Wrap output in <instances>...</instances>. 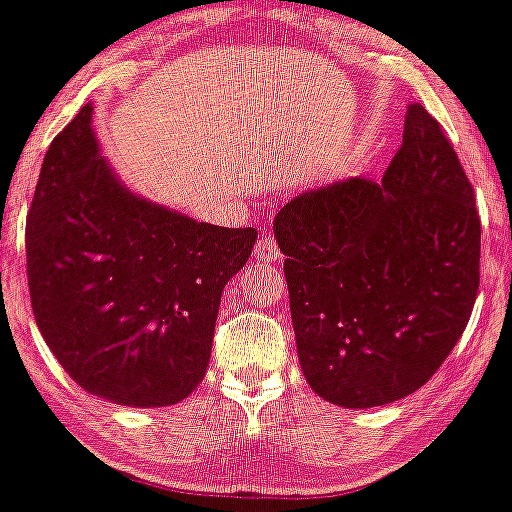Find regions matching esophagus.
I'll return each mask as SVG.
<instances>
[{
    "label": "esophagus",
    "mask_w": 512,
    "mask_h": 512,
    "mask_svg": "<svg viewBox=\"0 0 512 512\" xmlns=\"http://www.w3.org/2000/svg\"><path fill=\"white\" fill-rule=\"evenodd\" d=\"M255 260L257 262H267V264L279 260V245H276V240L269 236V233H262L260 240H257Z\"/></svg>",
    "instance_id": "obj_1"
}]
</instances>
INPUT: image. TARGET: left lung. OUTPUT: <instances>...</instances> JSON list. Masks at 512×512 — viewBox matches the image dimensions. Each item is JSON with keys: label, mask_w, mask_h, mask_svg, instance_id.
<instances>
[{"label": "left lung", "mask_w": 512, "mask_h": 512, "mask_svg": "<svg viewBox=\"0 0 512 512\" xmlns=\"http://www.w3.org/2000/svg\"><path fill=\"white\" fill-rule=\"evenodd\" d=\"M298 361L315 395L370 409L431 380L467 327L481 223L455 149L411 103L383 182L305 190L274 219Z\"/></svg>", "instance_id": "obj_1"}]
</instances>
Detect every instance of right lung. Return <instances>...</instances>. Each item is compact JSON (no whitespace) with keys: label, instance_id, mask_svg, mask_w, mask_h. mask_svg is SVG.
<instances>
[{"label":"right lung","instance_id":"1","mask_svg":"<svg viewBox=\"0 0 512 512\" xmlns=\"http://www.w3.org/2000/svg\"><path fill=\"white\" fill-rule=\"evenodd\" d=\"M255 240V228L197 223L129 190L88 103L50 144L28 211L38 330L91 395L170 407L202 383L221 293Z\"/></svg>","mask_w":512,"mask_h":512}]
</instances>
